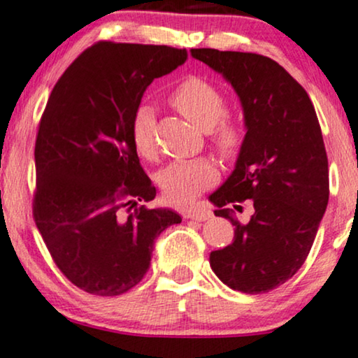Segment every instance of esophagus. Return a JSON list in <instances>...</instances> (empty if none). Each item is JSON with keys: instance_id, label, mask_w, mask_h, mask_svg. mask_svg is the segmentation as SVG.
Listing matches in <instances>:
<instances>
[{"instance_id": "esophagus-1", "label": "esophagus", "mask_w": 358, "mask_h": 358, "mask_svg": "<svg viewBox=\"0 0 358 358\" xmlns=\"http://www.w3.org/2000/svg\"><path fill=\"white\" fill-rule=\"evenodd\" d=\"M212 217H213V213L210 212V210H205V208L194 210V212H190V213L185 215V218L197 220V222H205V220H210Z\"/></svg>"}]
</instances>
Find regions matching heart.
<instances>
[{
  "mask_svg": "<svg viewBox=\"0 0 358 358\" xmlns=\"http://www.w3.org/2000/svg\"><path fill=\"white\" fill-rule=\"evenodd\" d=\"M169 101L199 129L212 134L220 153L224 156L236 153L241 145V131L234 122L227 119L228 102L218 86L200 76H189L171 92ZM155 125L153 107L140 106L131 119L130 135L135 151L145 159L155 156ZM217 179L218 169L212 161L199 158L169 164L161 171L159 185L171 202L185 205L217 182Z\"/></svg>",
  "mask_w": 358,
  "mask_h": 358,
  "instance_id": "obj_1",
  "label": "heart"
}]
</instances>
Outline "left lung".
Wrapping results in <instances>:
<instances>
[{"label": "left lung", "mask_w": 358, "mask_h": 358, "mask_svg": "<svg viewBox=\"0 0 358 358\" xmlns=\"http://www.w3.org/2000/svg\"><path fill=\"white\" fill-rule=\"evenodd\" d=\"M194 58L223 75L241 101L244 135L236 166L210 195L217 217L233 223L229 246L212 251L210 266L233 290L266 293L306 261L329 200V169L315 106L272 58L246 52L192 48ZM251 198L248 224L232 210Z\"/></svg>", "instance_id": "1"}]
</instances>
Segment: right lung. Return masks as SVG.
I'll use <instances>...</instances> for the list:
<instances>
[{
    "mask_svg": "<svg viewBox=\"0 0 358 358\" xmlns=\"http://www.w3.org/2000/svg\"><path fill=\"white\" fill-rule=\"evenodd\" d=\"M185 60V48L97 42L48 97L34 151V220L63 275L91 295L134 288L148 272L155 239L182 222L169 208H136L156 189L130 127L146 87ZM129 204L136 210L124 215Z\"/></svg>",
    "mask_w": 358,
    "mask_h": 358,
    "instance_id": "obj_1",
    "label": "right lung"
}]
</instances>
